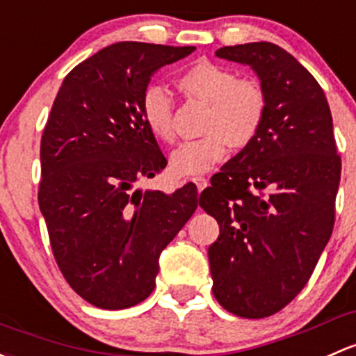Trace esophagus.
I'll return each instance as SVG.
<instances>
[{
  "mask_svg": "<svg viewBox=\"0 0 356 356\" xmlns=\"http://www.w3.org/2000/svg\"><path fill=\"white\" fill-rule=\"evenodd\" d=\"M193 182L196 184V188H197V191H200V193L208 186V179H204V177H194Z\"/></svg>",
  "mask_w": 356,
  "mask_h": 356,
  "instance_id": "obj_1",
  "label": "esophagus"
}]
</instances>
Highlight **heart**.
Here are the masks:
<instances>
[{
	"mask_svg": "<svg viewBox=\"0 0 356 356\" xmlns=\"http://www.w3.org/2000/svg\"><path fill=\"white\" fill-rule=\"evenodd\" d=\"M177 85L186 95L208 104L203 131L207 136L186 141L170 155L175 177L207 174L227 156L228 143L244 148L256 138L266 115V95L256 80L237 78L235 71L211 61L191 65ZM141 115L153 136L162 143L175 138L174 102L167 90L149 85L141 99Z\"/></svg>",
	"mask_w": 356,
	"mask_h": 356,
	"instance_id": "1",
	"label": "heart"
}]
</instances>
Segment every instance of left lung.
Instances as JSON below:
<instances>
[{
  "label": "left lung",
  "mask_w": 356,
  "mask_h": 356,
  "mask_svg": "<svg viewBox=\"0 0 356 356\" xmlns=\"http://www.w3.org/2000/svg\"><path fill=\"white\" fill-rule=\"evenodd\" d=\"M215 54L250 66L266 95L259 133L200 196L220 225L208 249L213 295L228 312L261 319L300 293L329 242L341 159L326 95L290 52L249 42Z\"/></svg>",
  "instance_id": "left-lung-1"
}]
</instances>
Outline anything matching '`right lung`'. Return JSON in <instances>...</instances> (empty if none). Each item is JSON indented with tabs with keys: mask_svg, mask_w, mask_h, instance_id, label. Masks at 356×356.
<instances>
[{
	"mask_svg": "<svg viewBox=\"0 0 356 356\" xmlns=\"http://www.w3.org/2000/svg\"><path fill=\"white\" fill-rule=\"evenodd\" d=\"M194 49L112 44L71 70L52 104L40 213L63 276L99 309H128L152 293L160 254L197 208L193 182L172 194L134 189L167 165L141 115L145 90Z\"/></svg>",
	"mask_w": 356,
	"mask_h": 356,
	"instance_id": "add662e5",
	"label": "right lung"
}]
</instances>
